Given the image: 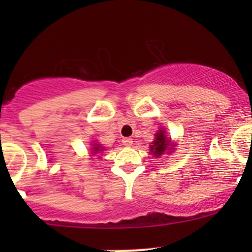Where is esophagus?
Masks as SVG:
<instances>
[{"label": "esophagus", "instance_id": "34e87169", "mask_svg": "<svg viewBox=\"0 0 252 252\" xmlns=\"http://www.w3.org/2000/svg\"><path fill=\"white\" fill-rule=\"evenodd\" d=\"M122 142H123L124 146L130 147L131 145H133V139H130V138H124L123 140H122Z\"/></svg>", "mask_w": 252, "mask_h": 252}]
</instances>
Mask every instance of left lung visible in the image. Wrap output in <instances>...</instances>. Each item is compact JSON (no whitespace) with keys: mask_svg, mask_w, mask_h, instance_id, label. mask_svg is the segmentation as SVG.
I'll return each mask as SVG.
<instances>
[{"mask_svg":"<svg viewBox=\"0 0 252 252\" xmlns=\"http://www.w3.org/2000/svg\"><path fill=\"white\" fill-rule=\"evenodd\" d=\"M169 139L164 135L163 130H159L158 133L156 134V139L152 142V145H150V150H151L152 154L156 157H159L164 151H167L169 147Z\"/></svg>","mask_w":252,"mask_h":252,"instance_id":"obj_1","label":"left lung"}]
</instances>
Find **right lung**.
I'll return each instance as SVG.
<instances>
[{"label": "right lung", "mask_w": 252, "mask_h": 252, "mask_svg": "<svg viewBox=\"0 0 252 252\" xmlns=\"http://www.w3.org/2000/svg\"><path fill=\"white\" fill-rule=\"evenodd\" d=\"M94 151H95V152H94V154H96V152H98V151H102V150H103V147H101L100 146V145H95V146H94Z\"/></svg>", "instance_id": "obj_1"}]
</instances>
